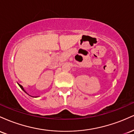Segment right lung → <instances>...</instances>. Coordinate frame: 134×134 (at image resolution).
I'll list each match as a JSON object with an SVG mask.
<instances>
[{
    "mask_svg": "<svg viewBox=\"0 0 134 134\" xmlns=\"http://www.w3.org/2000/svg\"><path fill=\"white\" fill-rule=\"evenodd\" d=\"M18 85H19V87H21V89H22V90H23V91H24V92H25V93H26V94H27V93H26V91H25V90H24V88H23V87L22 86H21V85H20V84H18ZM28 95H29V94H28ZM32 97H33V96H32Z\"/></svg>",
    "mask_w": 134,
    "mask_h": 134,
    "instance_id": "obj_1",
    "label": "right lung"
}]
</instances>
